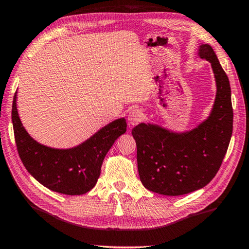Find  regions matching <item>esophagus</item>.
<instances>
[{"instance_id":"esophagus-1","label":"esophagus","mask_w":249,"mask_h":249,"mask_svg":"<svg viewBox=\"0 0 249 249\" xmlns=\"http://www.w3.org/2000/svg\"><path fill=\"white\" fill-rule=\"evenodd\" d=\"M142 111L139 109H132L129 111L128 113V122L130 125H136L138 124L140 121L142 120Z\"/></svg>"}]
</instances>
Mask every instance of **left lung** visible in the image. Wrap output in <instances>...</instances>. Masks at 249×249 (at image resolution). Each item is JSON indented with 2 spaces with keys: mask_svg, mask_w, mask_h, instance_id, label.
Segmentation results:
<instances>
[{
  "mask_svg": "<svg viewBox=\"0 0 249 249\" xmlns=\"http://www.w3.org/2000/svg\"><path fill=\"white\" fill-rule=\"evenodd\" d=\"M197 56L211 64L215 99L207 119L185 131L142 122L132 129L142 185L163 196H183L204 187L221 166L232 133L231 89L212 47L200 44Z\"/></svg>",
  "mask_w": 249,
  "mask_h": 249,
  "instance_id": "left-lung-1",
  "label": "left lung"
}]
</instances>
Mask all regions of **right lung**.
Instances as JSON below:
<instances>
[{"label":"right lung","instance_id":"right-lung-1","mask_svg":"<svg viewBox=\"0 0 249 249\" xmlns=\"http://www.w3.org/2000/svg\"><path fill=\"white\" fill-rule=\"evenodd\" d=\"M12 104V124L18 153L31 176L47 189L67 196H81L95 186L103 160L114 142L127 131L124 118L104 125L80 145L53 148L42 145L24 129L17 107Z\"/></svg>","mask_w":249,"mask_h":249}]
</instances>
